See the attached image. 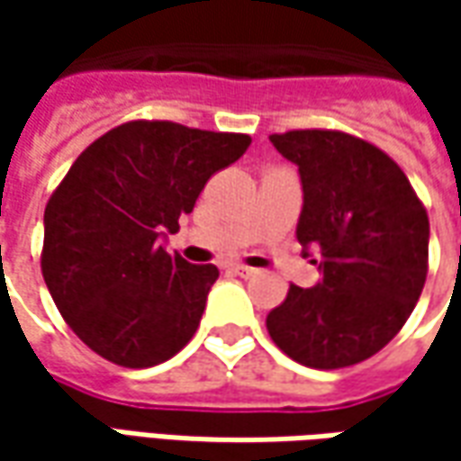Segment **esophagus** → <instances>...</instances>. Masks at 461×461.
Returning a JSON list of instances; mask_svg holds the SVG:
<instances>
[{
    "instance_id": "esophagus-1",
    "label": "esophagus",
    "mask_w": 461,
    "mask_h": 461,
    "mask_svg": "<svg viewBox=\"0 0 461 461\" xmlns=\"http://www.w3.org/2000/svg\"><path fill=\"white\" fill-rule=\"evenodd\" d=\"M230 272H233V275H239V276H246V279H249V276L258 275L257 269H251V267H243V264H233V267H230Z\"/></svg>"
}]
</instances>
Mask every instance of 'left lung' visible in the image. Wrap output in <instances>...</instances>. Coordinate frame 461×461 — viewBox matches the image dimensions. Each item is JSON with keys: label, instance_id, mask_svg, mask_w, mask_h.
<instances>
[{"label": "left lung", "instance_id": "left-lung-1", "mask_svg": "<svg viewBox=\"0 0 461 461\" xmlns=\"http://www.w3.org/2000/svg\"><path fill=\"white\" fill-rule=\"evenodd\" d=\"M303 185L294 236L318 251L315 287L290 285L267 315L287 357L312 369L351 366L395 339L429 272V215L408 176L372 143L336 131L269 138Z\"/></svg>", "mask_w": 461, "mask_h": 461}]
</instances>
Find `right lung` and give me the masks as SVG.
I'll return each mask as SVG.
<instances>
[{"label":"right lung","mask_w":461,"mask_h":461,"mask_svg":"<svg viewBox=\"0 0 461 461\" xmlns=\"http://www.w3.org/2000/svg\"><path fill=\"white\" fill-rule=\"evenodd\" d=\"M249 135L135 120L97 138L45 204L43 279L63 321L107 362L143 369L182 351L218 267L167 254L207 179Z\"/></svg>","instance_id":"obj_1"}]
</instances>
